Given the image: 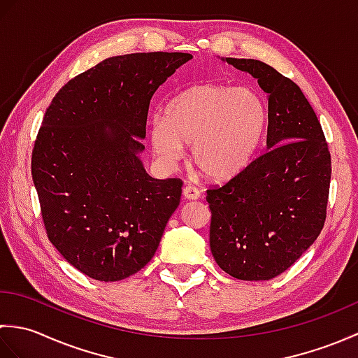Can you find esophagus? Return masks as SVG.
Masks as SVG:
<instances>
[{"mask_svg": "<svg viewBox=\"0 0 358 358\" xmlns=\"http://www.w3.org/2000/svg\"><path fill=\"white\" fill-rule=\"evenodd\" d=\"M183 196H185L186 200H199L200 199V191L195 186L187 185L183 189Z\"/></svg>", "mask_w": 358, "mask_h": 358, "instance_id": "34e87169", "label": "esophagus"}]
</instances>
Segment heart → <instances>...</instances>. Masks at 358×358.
<instances>
[{"label":"heart","mask_w":358,"mask_h":358,"mask_svg":"<svg viewBox=\"0 0 358 358\" xmlns=\"http://www.w3.org/2000/svg\"><path fill=\"white\" fill-rule=\"evenodd\" d=\"M268 108L252 89L195 85L167 103L164 118L150 123L149 140L162 163L172 166L192 146L204 177L227 181L254 163L268 129Z\"/></svg>","instance_id":"1"}]
</instances>
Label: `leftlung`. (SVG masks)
Listing matches in <instances>:
<instances>
[{"mask_svg": "<svg viewBox=\"0 0 358 358\" xmlns=\"http://www.w3.org/2000/svg\"><path fill=\"white\" fill-rule=\"evenodd\" d=\"M268 94V150L238 177L209 189V245L229 275L271 280L320 235L328 206L331 154L301 89L258 59L222 58Z\"/></svg>", "mask_w": 358, "mask_h": 358, "instance_id": "1", "label": "left lung"}]
</instances>
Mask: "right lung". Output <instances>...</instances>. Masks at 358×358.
Wrapping results in <instances>:
<instances>
[{
    "label": "right lung",
    "instance_id": "obj_1",
    "mask_svg": "<svg viewBox=\"0 0 358 358\" xmlns=\"http://www.w3.org/2000/svg\"><path fill=\"white\" fill-rule=\"evenodd\" d=\"M183 52L110 57L58 90L32 152L45 232L87 277L118 281L154 257L181 180L152 178L140 158L152 95Z\"/></svg>",
    "mask_w": 358,
    "mask_h": 358
}]
</instances>
